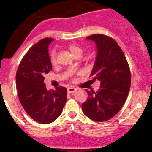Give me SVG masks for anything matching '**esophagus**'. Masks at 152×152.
Masks as SVG:
<instances>
[{
    "mask_svg": "<svg viewBox=\"0 0 152 152\" xmlns=\"http://www.w3.org/2000/svg\"><path fill=\"white\" fill-rule=\"evenodd\" d=\"M76 91V88L73 87H67V93H73Z\"/></svg>",
    "mask_w": 152,
    "mask_h": 152,
    "instance_id": "1",
    "label": "esophagus"
}]
</instances>
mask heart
<instances>
[{
	"mask_svg": "<svg viewBox=\"0 0 152 152\" xmlns=\"http://www.w3.org/2000/svg\"><path fill=\"white\" fill-rule=\"evenodd\" d=\"M68 50H70V52L71 53V54L73 55V56H80L82 53V48L79 45H70L68 46ZM50 62L53 65H56V62H57V59H56V51L55 49H53L51 51L50 54Z\"/></svg>",
	"mask_w": 152,
	"mask_h": 152,
	"instance_id": "heart-1",
	"label": "heart"
}]
</instances>
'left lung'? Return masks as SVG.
<instances>
[{
    "label": "left lung",
    "mask_w": 152,
    "mask_h": 152,
    "mask_svg": "<svg viewBox=\"0 0 152 152\" xmlns=\"http://www.w3.org/2000/svg\"><path fill=\"white\" fill-rule=\"evenodd\" d=\"M96 42L97 55L90 77L99 80L96 93L87 90L88 98L82 108L87 117L97 122L108 121L122 108L129 92L131 73L121 48L115 39L104 34L87 37Z\"/></svg>",
    "instance_id": "obj_1"
}]
</instances>
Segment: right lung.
Segmentation results:
<instances>
[{
	"mask_svg": "<svg viewBox=\"0 0 152 152\" xmlns=\"http://www.w3.org/2000/svg\"><path fill=\"white\" fill-rule=\"evenodd\" d=\"M53 40L44 38L34 45L22 59L16 73L21 105L33 120L43 124L54 121L67 101L65 87L48 90L44 83V76L52 70L48 48Z\"/></svg>",
	"mask_w": 152,
	"mask_h": 152,
	"instance_id": "obj_1",
	"label": "right lung"
}]
</instances>
